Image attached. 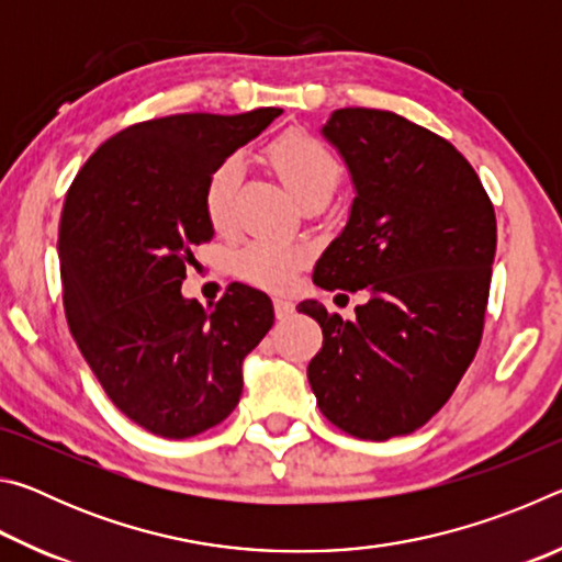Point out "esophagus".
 <instances>
[{
	"mask_svg": "<svg viewBox=\"0 0 562 562\" xmlns=\"http://www.w3.org/2000/svg\"><path fill=\"white\" fill-rule=\"evenodd\" d=\"M272 304H274V315H278V319L290 317L294 312V304L288 297H274Z\"/></svg>",
	"mask_w": 562,
	"mask_h": 562,
	"instance_id": "1",
	"label": "esophagus"
}]
</instances>
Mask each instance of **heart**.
Segmentation results:
<instances>
[{
    "label": "heart",
    "mask_w": 562,
    "mask_h": 562,
    "mask_svg": "<svg viewBox=\"0 0 562 562\" xmlns=\"http://www.w3.org/2000/svg\"><path fill=\"white\" fill-rule=\"evenodd\" d=\"M270 168L282 180V186L297 198L302 205L327 203L341 183L339 158L310 133L290 131L270 144L268 154ZM243 164L240 158H225L207 176L203 190V211L215 233H231L235 223V193L240 186ZM307 252L300 245L284 240H252L240 247L231 258V270L237 278L262 290H284L292 282Z\"/></svg>",
    "instance_id": "b5f03b06"
}]
</instances>
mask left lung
<instances>
[{
    "instance_id": "1",
    "label": "left lung",
    "mask_w": 562,
    "mask_h": 562,
    "mask_svg": "<svg viewBox=\"0 0 562 562\" xmlns=\"http://www.w3.org/2000/svg\"><path fill=\"white\" fill-rule=\"evenodd\" d=\"M322 133L355 180L349 223L317 260L322 290H367L355 319L319 302L307 379L319 412L357 439L412 434L449 402L486 325L496 213L449 140L379 109H339Z\"/></svg>"
}]
</instances>
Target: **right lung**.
I'll list each match as a JSON object with an SVG mask.
<instances>
[{
    "mask_svg": "<svg viewBox=\"0 0 562 562\" xmlns=\"http://www.w3.org/2000/svg\"><path fill=\"white\" fill-rule=\"evenodd\" d=\"M280 113L133 123L103 140L66 190V322L111 402L164 439H188L233 414L243 359L274 322L268 294L247 284L233 282L213 310L186 300L180 284L193 247L213 237L207 176Z\"/></svg>",
    "mask_w": 562,
    "mask_h": 562,
    "instance_id": "obj_1",
    "label": "right lung"
}]
</instances>
